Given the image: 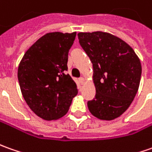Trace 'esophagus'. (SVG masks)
Segmentation results:
<instances>
[{"mask_svg":"<svg viewBox=\"0 0 152 152\" xmlns=\"http://www.w3.org/2000/svg\"><path fill=\"white\" fill-rule=\"evenodd\" d=\"M79 81H80V84L83 85V84H84V82H85L84 78H83V77H80V78H79Z\"/></svg>","mask_w":152,"mask_h":152,"instance_id":"1","label":"esophagus"}]
</instances>
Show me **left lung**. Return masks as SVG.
I'll use <instances>...</instances> for the list:
<instances>
[{
	"label": "left lung",
	"mask_w": 152,
	"mask_h": 152,
	"mask_svg": "<svg viewBox=\"0 0 152 152\" xmlns=\"http://www.w3.org/2000/svg\"><path fill=\"white\" fill-rule=\"evenodd\" d=\"M79 43L93 66L96 96L87 102L91 113L111 121L122 115L137 93L141 61L131 46L109 33L80 32Z\"/></svg>",
	"instance_id": "obj_1"
}]
</instances>
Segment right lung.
Wrapping results in <instances>:
<instances>
[{"instance_id": "add662e5", "label": "right lung", "mask_w": 152, "mask_h": 152, "mask_svg": "<svg viewBox=\"0 0 152 152\" xmlns=\"http://www.w3.org/2000/svg\"><path fill=\"white\" fill-rule=\"evenodd\" d=\"M76 32L47 33L25 53L18 67L22 96L31 110L46 121L58 119L78 93L68 71V52Z\"/></svg>"}]
</instances>
